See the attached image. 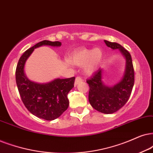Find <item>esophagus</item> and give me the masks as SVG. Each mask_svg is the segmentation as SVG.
<instances>
[{
    "label": "esophagus",
    "mask_w": 153,
    "mask_h": 153,
    "mask_svg": "<svg viewBox=\"0 0 153 153\" xmlns=\"http://www.w3.org/2000/svg\"><path fill=\"white\" fill-rule=\"evenodd\" d=\"M83 80L82 78H81L80 76H78L76 77V78H75V85H77L78 84V83H80V82H82Z\"/></svg>",
    "instance_id": "esophagus-1"
}]
</instances>
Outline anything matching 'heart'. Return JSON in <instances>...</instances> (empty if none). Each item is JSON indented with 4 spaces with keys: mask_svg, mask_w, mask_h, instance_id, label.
<instances>
[{
    "mask_svg": "<svg viewBox=\"0 0 153 153\" xmlns=\"http://www.w3.org/2000/svg\"><path fill=\"white\" fill-rule=\"evenodd\" d=\"M103 59V51L100 48L78 50L71 56V61L77 65H85V71L87 74H92L96 71Z\"/></svg>",
    "mask_w": 153,
    "mask_h": 153,
    "instance_id": "obj_1",
    "label": "heart"
}]
</instances>
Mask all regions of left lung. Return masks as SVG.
Listing matches in <instances>:
<instances>
[{
  "mask_svg": "<svg viewBox=\"0 0 153 153\" xmlns=\"http://www.w3.org/2000/svg\"><path fill=\"white\" fill-rule=\"evenodd\" d=\"M112 49H119L126 58V70L123 78L113 87H107L102 82V69L100 68L87 80L90 87L88 100L92 107L104 114H113L125 105L130 97L134 85V69L129 52L116 42L104 40Z\"/></svg>",
  "mask_w": 153,
  "mask_h": 153,
  "instance_id": "obj_1",
  "label": "left lung"
}]
</instances>
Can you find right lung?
I'll return each mask as SVG.
<instances>
[{
  "label": "right lung",
  "instance_id": "obj_1",
  "mask_svg": "<svg viewBox=\"0 0 153 153\" xmlns=\"http://www.w3.org/2000/svg\"><path fill=\"white\" fill-rule=\"evenodd\" d=\"M43 45L60 46V42L44 40L27 50L17 63L15 79L23 104L32 114L40 119L52 121L59 117L69 105L68 94L74 87L75 77L55 79L51 82L39 84L30 81L24 72L27 59L34 49Z\"/></svg>",
  "mask_w": 153,
  "mask_h": 153
}]
</instances>
